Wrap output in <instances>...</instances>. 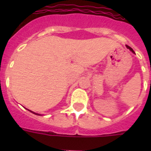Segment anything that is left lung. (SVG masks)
<instances>
[{"mask_svg":"<svg viewBox=\"0 0 151 151\" xmlns=\"http://www.w3.org/2000/svg\"><path fill=\"white\" fill-rule=\"evenodd\" d=\"M126 47H127V48H129V50L131 51L132 52H133V53H135V52H134V51H133V49H132V48L131 47H129V46H128V45H126Z\"/></svg>","mask_w":151,"mask_h":151,"instance_id":"1","label":"left lung"}]
</instances>
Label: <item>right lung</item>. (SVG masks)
<instances>
[{
	"label": "right lung",
	"instance_id": "1",
	"mask_svg": "<svg viewBox=\"0 0 151 151\" xmlns=\"http://www.w3.org/2000/svg\"><path fill=\"white\" fill-rule=\"evenodd\" d=\"M29 110V111H30V112L31 113H33V114H36V115H41V114H37V113H35V112H33V111H31V110Z\"/></svg>",
	"mask_w": 151,
	"mask_h": 151
}]
</instances>
